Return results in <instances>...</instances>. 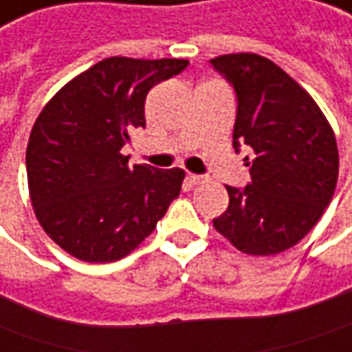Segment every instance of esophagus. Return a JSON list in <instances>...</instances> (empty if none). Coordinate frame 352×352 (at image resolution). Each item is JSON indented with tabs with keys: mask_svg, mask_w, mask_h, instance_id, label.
I'll return each instance as SVG.
<instances>
[{
	"mask_svg": "<svg viewBox=\"0 0 352 352\" xmlns=\"http://www.w3.org/2000/svg\"><path fill=\"white\" fill-rule=\"evenodd\" d=\"M187 181H189L191 185H201V183H205V177H203V175H192V173H189V175H187Z\"/></svg>",
	"mask_w": 352,
	"mask_h": 352,
	"instance_id": "1",
	"label": "esophagus"
}]
</instances>
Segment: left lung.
I'll return each mask as SVG.
<instances>
[{
	"label": "left lung",
	"mask_w": 352,
	"mask_h": 352,
	"mask_svg": "<svg viewBox=\"0 0 352 352\" xmlns=\"http://www.w3.org/2000/svg\"><path fill=\"white\" fill-rule=\"evenodd\" d=\"M236 92L232 146L248 149L250 183L228 187L214 228L240 252L272 256L296 246L327 208L339 177L335 133L315 100L270 58L210 60Z\"/></svg>",
	"instance_id": "1"
}]
</instances>
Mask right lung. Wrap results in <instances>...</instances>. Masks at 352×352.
Wrapping results in <instances>:
<instances>
[{
  "instance_id": "right-lung-1",
  "label": "right lung",
  "mask_w": 352,
  "mask_h": 352,
  "mask_svg": "<svg viewBox=\"0 0 352 352\" xmlns=\"http://www.w3.org/2000/svg\"><path fill=\"white\" fill-rule=\"evenodd\" d=\"M187 65L104 58L38 114L25 157L29 195L45 232L74 258L104 264L128 256L179 197L183 169L130 167L122 147L146 128L147 92Z\"/></svg>"
}]
</instances>
